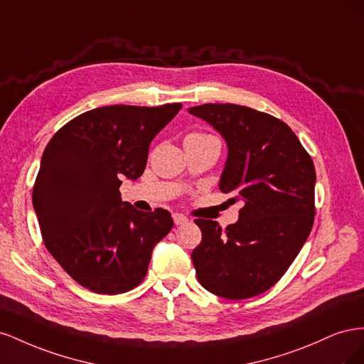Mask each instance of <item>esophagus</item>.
<instances>
[{
  "mask_svg": "<svg viewBox=\"0 0 364 364\" xmlns=\"http://www.w3.org/2000/svg\"><path fill=\"white\" fill-rule=\"evenodd\" d=\"M173 220H174V225H185L186 222H188V218H186L183 214H179V213L173 214Z\"/></svg>",
  "mask_w": 364,
  "mask_h": 364,
  "instance_id": "obj_1",
  "label": "esophagus"
}]
</instances>
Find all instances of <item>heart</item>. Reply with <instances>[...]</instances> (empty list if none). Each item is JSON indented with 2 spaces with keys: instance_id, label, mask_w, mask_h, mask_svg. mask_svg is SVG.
I'll return each instance as SVG.
<instances>
[{
  "instance_id": "heart-1",
  "label": "heart",
  "mask_w": 364,
  "mask_h": 364,
  "mask_svg": "<svg viewBox=\"0 0 364 364\" xmlns=\"http://www.w3.org/2000/svg\"><path fill=\"white\" fill-rule=\"evenodd\" d=\"M190 136H194V138H205V136H208V135H202V134H191Z\"/></svg>"
}]
</instances>
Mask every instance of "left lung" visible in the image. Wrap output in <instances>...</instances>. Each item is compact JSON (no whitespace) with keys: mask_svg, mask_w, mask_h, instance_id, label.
<instances>
[{"mask_svg":"<svg viewBox=\"0 0 364 364\" xmlns=\"http://www.w3.org/2000/svg\"><path fill=\"white\" fill-rule=\"evenodd\" d=\"M228 144L220 190L243 202L225 230L197 218L202 241L191 259L202 287L247 299L277 284L301 252L314 222L316 170L294 132L269 114L238 105L190 107Z\"/></svg>","mask_w":364,"mask_h":364,"instance_id":"1","label":"left lung"}]
</instances>
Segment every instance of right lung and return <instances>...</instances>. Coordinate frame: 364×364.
I'll return each mask as SVG.
<instances>
[{
  "mask_svg": "<svg viewBox=\"0 0 364 364\" xmlns=\"http://www.w3.org/2000/svg\"><path fill=\"white\" fill-rule=\"evenodd\" d=\"M181 107H97L59 129L43 150L33 208L46 247L82 287L119 294L146 278L173 218L167 209L142 213L121 200V179L144 173L151 139Z\"/></svg>",
  "mask_w": 364,
  "mask_h": 364,
  "instance_id": "add662e5",
  "label": "right lung"
}]
</instances>
